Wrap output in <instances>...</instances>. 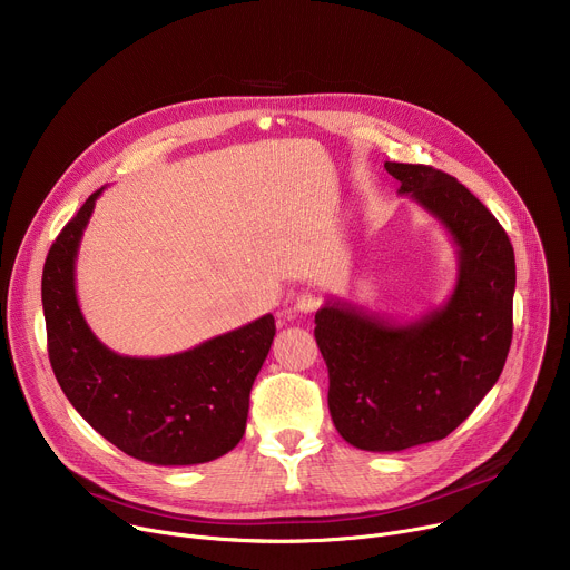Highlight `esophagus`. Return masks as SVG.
Segmentation results:
<instances>
[{
  "instance_id": "34e87169",
  "label": "esophagus",
  "mask_w": 570,
  "mask_h": 570,
  "mask_svg": "<svg viewBox=\"0 0 570 570\" xmlns=\"http://www.w3.org/2000/svg\"><path fill=\"white\" fill-rule=\"evenodd\" d=\"M317 306H320V295H317L315 291L302 288V291L295 295V302H293V308H295V311H299V313H313Z\"/></svg>"
}]
</instances>
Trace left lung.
<instances>
[{"mask_svg": "<svg viewBox=\"0 0 570 570\" xmlns=\"http://www.w3.org/2000/svg\"><path fill=\"white\" fill-rule=\"evenodd\" d=\"M451 236L458 277L446 302L399 322L352 302L327 299L315 341L330 370V413L356 449L394 453L455 431L499 381L512 343L517 264L512 243L464 185L424 165L385 161Z\"/></svg>", "mask_w": 570, "mask_h": 570, "instance_id": "1", "label": "left lung"}]
</instances>
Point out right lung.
I'll return each instance as SVG.
<instances>
[{
  "label": "right lung",
  "instance_id": "obj_1",
  "mask_svg": "<svg viewBox=\"0 0 570 570\" xmlns=\"http://www.w3.org/2000/svg\"><path fill=\"white\" fill-rule=\"evenodd\" d=\"M101 191L62 227L45 262L42 308L53 374L78 415L126 455L157 466L216 460L246 433L250 390L271 352L275 317L266 313L159 358L106 347L76 297V255Z\"/></svg>",
  "mask_w": 570,
  "mask_h": 570
}]
</instances>
